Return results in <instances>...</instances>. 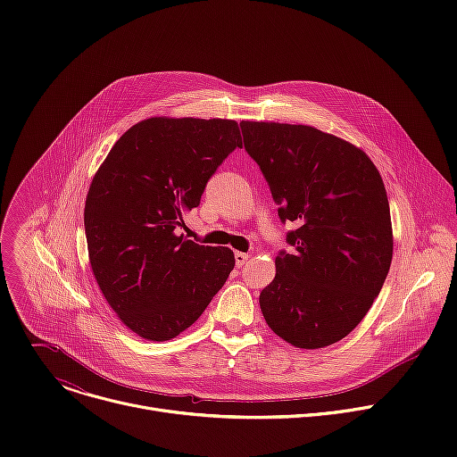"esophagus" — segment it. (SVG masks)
Listing matches in <instances>:
<instances>
[{"label": "esophagus", "instance_id": "34e87169", "mask_svg": "<svg viewBox=\"0 0 457 457\" xmlns=\"http://www.w3.org/2000/svg\"><path fill=\"white\" fill-rule=\"evenodd\" d=\"M247 258H249L247 253L237 251V253H235V264H237V268H244V264L247 262Z\"/></svg>", "mask_w": 457, "mask_h": 457}]
</instances>
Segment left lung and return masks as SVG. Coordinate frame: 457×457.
I'll return each instance as SVG.
<instances>
[{
    "instance_id": "1",
    "label": "left lung",
    "mask_w": 457,
    "mask_h": 457,
    "mask_svg": "<svg viewBox=\"0 0 457 457\" xmlns=\"http://www.w3.org/2000/svg\"><path fill=\"white\" fill-rule=\"evenodd\" d=\"M244 148L262 171L289 251L260 293L273 333L300 349L345 338L379 295L393 260L386 191L372 161L312 126L242 120Z\"/></svg>"
}]
</instances>
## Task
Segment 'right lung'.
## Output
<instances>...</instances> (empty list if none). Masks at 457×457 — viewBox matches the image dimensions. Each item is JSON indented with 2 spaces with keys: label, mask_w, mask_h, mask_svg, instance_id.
I'll use <instances>...</instances> for the list:
<instances>
[{
  "label": "right lung",
  "mask_w": 457,
  "mask_h": 457,
  "mask_svg": "<svg viewBox=\"0 0 457 457\" xmlns=\"http://www.w3.org/2000/svg\"><path fill=\"white\" fill-rule=\"evenodd\" d=\"M242 148L229 119L152 117L113 145L85 204L94 277L128 329L175 338L204 312L235 268L229 247L177 235L224 159Z\"/></svg>",
  "instance_id": "right-lung-1"
}]
</instances>
